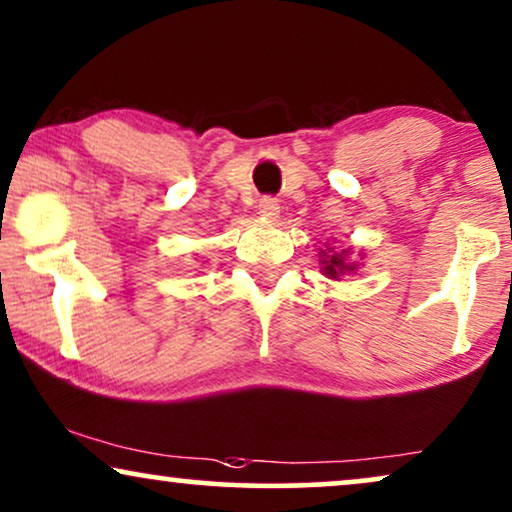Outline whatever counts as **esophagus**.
I'll return each mask as SVG.
<instances>
[{
  "label": "esophagus",
  "mask_w": 512,
  "mask_h": 512,
  "mask_svg": "<svg viewBox=\"0 0 512 512\" xmlns=\"http://www.w3.org/2000/svg\"><path fill=\"white\" fill-rule=\"evenodd\" d=\"M278 213H281V206H278L276 199H271V196H264L260 201V215L264 220H276Z\"/></svg>",
  "instance_id": "1"
}]
</instances>
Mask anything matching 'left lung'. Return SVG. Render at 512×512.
<instances>
[{
    "label": "left lung",
    "instance_id": "1",
    "mask_svg": "<svg viewBox=\"0 0 512 512\" xmlns=\"http://www.w3.org/2000/svg\"><path fill=\"white\" fill-rule=\"evenodd\" d=\"M349 252V248L342 252H337L335 248H327V252L320 250V264H323L320 271H323L327 278H335V281H339V276L349 274V271L353 274V271L358 269V264L349 262Z\"/></svg>",
    "mask_w": 512,
    "mask_h": 512
}]
</instances>
